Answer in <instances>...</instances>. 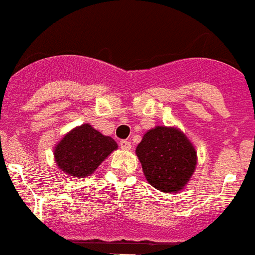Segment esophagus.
<instances>
[{"instance_id":"34e87169","label":"esophagus","mask_w":255,"mask_h":255,"mask_svg":"<svg viewBox=\"0 0 255 255\" xmlns=\"http://www.w3.org/2000/svg\"><path fill=\"white\" fill-rule=\"evenodd\" d=\"M120 147L123 148V150H130L131 148V142L130 141H128V140H122L120 141Z\"/></svg>"}]
</instances>
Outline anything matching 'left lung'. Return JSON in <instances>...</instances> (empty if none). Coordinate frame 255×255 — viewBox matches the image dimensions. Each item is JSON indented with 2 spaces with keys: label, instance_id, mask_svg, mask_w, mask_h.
Segmentation results:
<instances>
[{
  "label": "left lung",
  "instance_id": "1",
  "mask_svg": "<svg viewBox=\"0 0 255 255\" xmlns=\"http://www.w3.org/2000/svg\"><path fill=\"white\" fill-rule=\"evenodd\" d=\"M135 152L147 182L166 193L183 190L197 163L192 142L177 128H151L143 135Z\"/></svg>",
  "mask_w": 255,
  "mask_h": 255
}]
</instances>
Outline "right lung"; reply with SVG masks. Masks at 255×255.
Instances as JSON below:
<instances>
[{
    "label": "right lung",
    "instance_id": "add662e5",
    "mask_svg": "<svg viewBox=\"0 0 255 255\" xmlns=\"http://www.w3.org/2000/svg\"><path fill=\"white\" fill-rule=\"evenodd\" d=\"M117 148L118 143L110 136L103 135L92 125L83 124L65 133L55 145L54 160L64 173L84 178Z\"/></svg>",
    "mask_w": 255,
    "mask_h": 255
}]
</instances>
